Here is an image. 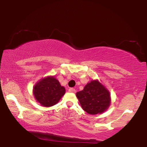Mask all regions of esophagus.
Segmentation results:
<instances>
[{
  "instance_id": "34e87169",
  "label": "esophagus",
  "mask_w": 147,
  "mask_h": 147,
  "mask_svg": "<svg viewBox=\"0 0 147 147\" xmlns=\"http://www.w3.org/2000/svg\"><path fill=\"white\" fill-rule=\"evenodd\" d=\"M69 92L74 93V92H76V90L74 89V88H69Z\"/></svg>"
}]
</instances>
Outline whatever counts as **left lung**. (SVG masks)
<instances>
[{
	"label": "left lung",
	"instance_id": "8db88e82",
	"mask_svg": "<svg viewBox=\"0 0 147 147\" xmlns=\"http://www.w3.org/2000/svg\"><path fill=\"white\" fill-rule=\"evenodd\" d=\"M76 97L84 111L90 114H102L109 108L111 97L108 90L98 80L88 83Z\"/></svg>",
	"mask_w": 147,
	"mask_h": 147
}]
</instances>
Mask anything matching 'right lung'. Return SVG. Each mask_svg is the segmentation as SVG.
I'll return each mask as SVG.
<instances>
[{
  "mask_svg": "<svg viewBox=\"0 0 147 147\" xmlns=\"http://www.w3.org/2000/svg\"><path fill=\"white\" fill-rule=\"evenodd\" d=\"M33 93L35 99L41 106L50 107L59 102L65 94V89L54 76H47L35 84Z\"/></svg>",
  "mask_w": 147,
  "mask_h": 147,
  "instance_id": "1",
  "label": "right lung"
}]
</instances>
